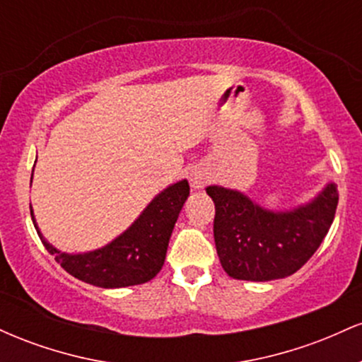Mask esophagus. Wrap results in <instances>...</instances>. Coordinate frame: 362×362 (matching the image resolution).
I'll use <instances>...</instances> for the list:
<instances>
[{
    "label": "esophagus",
    "instance_id": "1",
    "mask_svg": "<svg viewBox=\"0 0 362 362\" xmlns=\"http://www.w3.org/2000/svg\"><path fill=\"white\" fill-rule=\"evenodd\" d=\"M206 184H207V177L204 173L199 172V170H194V172L190 173V185H192V189H202Z\"/></svg>",
    "mask_w": 362,
    "mask_h": 362
}]
</instances>
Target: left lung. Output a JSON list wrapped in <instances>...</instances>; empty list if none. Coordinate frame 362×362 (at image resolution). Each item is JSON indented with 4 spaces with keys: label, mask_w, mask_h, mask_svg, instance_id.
Returning <instances> with one entry per match:
<instances>
[{
    "label": "left lung",
    "mask_w": 362,
    "mask_h": 362,
    "mask_svg": "<svg viewBox=\"0 0 362 362\" xmlns=\"http://www.w3.org/2000/svg\"><path fill=\"white\" fill-rule=\"evenodd\" d=\"M214 201V242L224 272L233 279L272 281L300 271L323 242L339 204L337 185L328 184L310 204L272 213L247 195L207 187Z\"/></svg>",
    "instance_id": "1"
}]
</instances>
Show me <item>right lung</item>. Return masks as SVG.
<instances>
[{
  "label": "right lung",
  "mask_w": 362,
  "mask_h": 362,
  "mask_svg": "<svg viewBox=\"0 0 362 362\" xmlns=\"http://www.w3.org/2000/svg\"><path fill=\"white\" fill-rule=\"evenodd\" d=\"M189 195V182L182 180L158 194L134 224L119 238L95 252L61 253L49 245L32 221L45 250L56 257L61 267L73 277L98 288H126L144 284L161 271L178 213Z\"/></svg>",
  "instance_id": "right-lung-1"
}]
</instances>
